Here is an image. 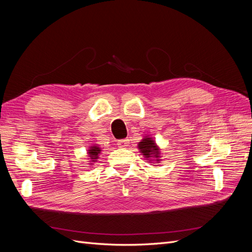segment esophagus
Listing matches in <instances>:
<instances>
[{"label": "esophagus", "instance_id": "esophagus-1", "mask_svg": "<svg viewBox=\"0 0 252 252\" xmlns=\"http://www.w3.org/2000/svg\"><path fill=\"white\" fill-rule=\"evenodd\" d=\"M128 144H129V140H128V139L120 140V141L118 142L119 147H122V148H125V147H127V146H128Z\"/></svg>", "mask_w": 252, "mask_h": 252}]
</instances>
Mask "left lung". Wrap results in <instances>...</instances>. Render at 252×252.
<instances>
[{"label":"left lung","mask_w":252,"mask_h":252,"mask_svg":"<svg viewBox=\"0 0 252 252\" xmlns=\"http://www.w3.org/2000/svg\"><path fill=\"white\" fill-rule=\"evenodd\" d=\"M138 148L145 158L151 162H161V150L155 142V140L150 136H145L138 144Z\"/></svg>","instance_id":"obj_1"}]
</instances>
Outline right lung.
I'll use <instances>...</instances> for the list:
<instances>
[{"instance_id": "add662e5", "label": "right lung", "mask_w": 252, "mask_h": 252, "mask_svg": "<svg viewBox=\"0 0 252 252\" xmlns=\"http://www.w3.org/2000/svg\"><path fill=\"white\" fill-rule=\"evenodd\" d=\"M101 148L98 147V145L97 144H95V145H94V146H91V147H89V149H88V157H89V158H90V162L91 163H89V164H94V162H96V159L98 158V156H100V154H101Z\"/></svg>"}]
</instances>
